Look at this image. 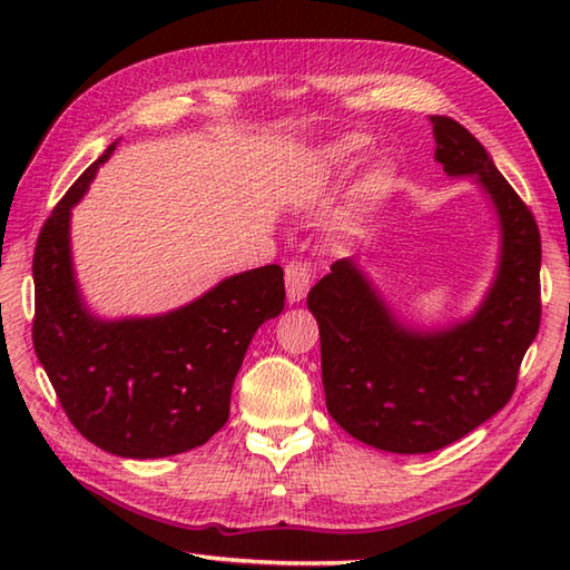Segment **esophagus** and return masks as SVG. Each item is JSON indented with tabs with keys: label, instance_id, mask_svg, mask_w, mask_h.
Masks as SVG:
<instances>
[{
	"label": "esophagus",
	"instance_id": "34e87169",
	"mask_svg": "<svg viewBox=\"0 0 570 570\" xmlns=\"http://www.w3.org/2000/svg\"><path fill=\"white\" fill-rule=\"evenodd\" d=\"M313 266L306 259H292L286 264V298L288 304H298L304 301L308 288L313 284Z\"/></svg>",
	"mask_w": 570,
	"mask_h": 570
}]
</instances>
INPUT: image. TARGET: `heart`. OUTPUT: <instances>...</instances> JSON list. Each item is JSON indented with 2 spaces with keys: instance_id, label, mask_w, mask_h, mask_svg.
Returning <instances> with one entry per match:
<instances>
[{
  "instance_id": "1",
  "label": "heart",
  "mask_w": 570,
  "mask_h": 570,
  "mask_svg": "<svg viewBox=\"0 0 570 570\" xmlns=\"http://www.w3.org/2000/svg\"><path fill=\"white\" fill-rule=\"evenodd\" d=\"M362 147H365V139L350 135V137H343V139L333 141L331 147L325 149V159H328L331 164H343V161H347V159H353V156H355Z\"/></svg>"
}]
</instances>
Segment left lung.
Masks as SVG:
<instances>
[{
  "mask_svg": "<svg viewBox=\"0 0 570 570\" xmlns=\"http://www.w3.org/2000/svg\"><path fill=\"white\" fill-rule=\"evenodd\" d=\"M435 161L475 176L500 220V264L480 308L448 328L399 321L355 259L311 288L328 414L353 439L390 453H431L510 402L541 323V237L534 215L455 119L433 115Z\"/></svg>",
  "mask_w": 570,
  "mask_h": 570,
  "instance_id": "1",
  "label": "left lung"
}]
</instances>
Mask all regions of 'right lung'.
<instances>
[{
    "label": "right lung",
    "instance_id": "1",
    "mask_svg": "<svg viewBox=\"0 0 570 570\" xmlns=\"http://www.w3.org/2000/svg\"><path fill=\"white\" fill-rule=\"evenodd\" d=\"M117 141L70 186L33 252V347L85 439L119 458L186 453L225 426L229 394L259 325L284 311V269L259 266L149 318H98L70 257V210Z\"/></svg>",
    "mask_w": 570,
    "mask_h": 570
}]
</instances>
